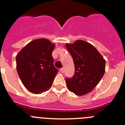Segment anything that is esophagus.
I'll use <instances>...</instances> for the list:
<instances>
[{"mask_svg":"<svg viewBox=\"0 0 125 125\" xmlns=\"http://www.w3.org/2000/svg\"><path fill=\"white\" fill-rule=\"evenodd\" d=\"M60 71L62 73H63L64 72V68H61V69H60Z\"/></svg>","mask_w":125,"mask_h":125,"instance_id":"1","label":"esophagus"}]
</instances>
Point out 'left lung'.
Here are the masks:
<instances>
[{
  "instance_id": "1",
  "label": "left lung",
  "mask_w": 125,
  "mask_h": 125,
  "mask_svg": "<svg viewBox=\"0 0 125 125\" xmlns=\"http://www.w3.org/2000/svg\"><path fill=\"white\" fill-rule=\"evenodd\" d=\"M72 56L75 71L72 78H66L69 91L78 96L91 92L99 83L105 72V60L91 44L82 40L66 44Z\"/></svg>"
}]
</instances>
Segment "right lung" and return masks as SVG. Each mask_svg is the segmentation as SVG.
I'll use <instances>...</instances> for the list:
<instances>
[{
  "instance_id": "right-lung-1",
  "label": "right lung",
  "mask_w": 125,
  "mask_h": 125,
  "mask_svg": "<svg viewBox=\"0 0 125 125\" xmlns=\"http://www.w3.org/2000/svg\"><path fill=\"white\" fill-rule=\"evenodd\" d=\"M54 44L46 39L29 42L16 56L17 71L26 89L41 94L50 89L58 70L52 52Z\"/></svg>"
}]
</instances>
